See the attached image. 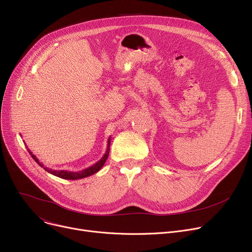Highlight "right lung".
<instances>
[{"instance_id": "obj_1", "label": "right lung", "mask_w": 252, "mask_h": 252, "mask_svg": "<svg viewBox=\"0 0 252 252\" xmlns=\"http://www.w3.org/2000/svg\"><path fill=\"white\" fill-rule=\"evenodd\" d=\"M110 141H111V139L109 138V139H108V144H107V150H106V152H105V155L103 156V158H102L99 161H96V162L94 163V165H93V166H91V167H89V168H86V169H84V170H82V171H79V172H70V171H64V170L57 171V170H51V169H49V168H47V167H44V165H43L42 162H40L39 159L36 158V156L32 155V152L29 148H27V149H28L29 153L31 155V157L32 158V159H34L40 167L44 168V170L47 171L48 173L54 175V176H58V177H60V178H63V179H67V180H77V179H82V178H85V177L92 176L93 174H94V173H96V172H99V171L102 169V167L105 165V162H106V160H107V158H108L109 151H110V148H109V147H110Z\"/></svg>"}]
</instances>
